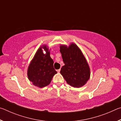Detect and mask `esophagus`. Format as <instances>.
Returning a JSON list of instances; mask_svg holds the SVG:
<instances>
[{"label":"esophagus","instance_id":"esophagus-1","mask_svg":"<svg viewBox=\"0 0 121 121\" xmlns=\"http://www.w3.org/2000/svg\"><path fill=\"white\" fill-rule=\"evenodd\" d=\"M60 69H58V70H57V72L58 73H60Z\"/></svg>","mask_w":121,"mask_h":121}]
</instances>
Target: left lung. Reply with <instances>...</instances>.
Segmentation results:
<instances>
[{
	"label": "left lung",
	"mask_w": 121,
	"mask_h": 121,
	"mask_svg": "<svg viewBox=\"0 0 121 121\" xmlns=\"http://www.w3.org/2000/svg\"><path fill=\"white\" fill-rule=\"evenodd\" d=\"M60 51L65 63L61 69V75L71 86H82L90 78V70L80 49L71 44L68 48L61 45Z\"/></svg>",
	"instance_id": "8db88e82"
}]
</instances>
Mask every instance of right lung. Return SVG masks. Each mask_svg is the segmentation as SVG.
Listing matches in <instances>:
<instances>
[{"label":"right lung","instance_id":"add662e5","mask_svg":"<svg viewBox=\"0 0 121 121\" xmlns=\"http://www.w3.org/2000/svg\"><path fill=\"white\" fill-rule=\"evenodd\" d=\"M46 53L43 52L42 48L37 51L28 69V76L30 81L36 86L43 87L51 83L53 76L57 73L53 67L54 61L50 56V51L46 46L43 47Z\"/></svg>","mask_w":121,"mask_h":121}]
</instances>
